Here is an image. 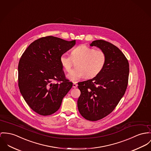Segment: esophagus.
Returning a JSON list of instances; mask_svg holds the SVG:
<instances>
[{"label": "esophagus", "instance_id": "obj_1", "mask_svg": "<svg viewBox=\"0 0 151 151\" xmlns=\"http://www.w3.org/2000/svg\"><path fill=\"white\" fill-rule=\"evenodd\" d=\"M72 87H73V88H76V87H78V85H77L75 83H73Z\"/></svg>", "mask_w": 151, "mask_h": 151}]
</instances>
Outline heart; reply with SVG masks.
Listing matches in <instances>:
<instances>
[{
	"instance_id": "b5f03b06",
	"label": "heart",
	"mask_w": 151,
	"mask_h": 151,
	"mask_svg": "<svg viewBox=\"0 0 151 151\" xmlns=\"http://www.w3.org/2000/svg\"><path fill=\"white\" fill-rule=\"evenodd\" d=\"M77 60L76 68L70 70L67 75L70 81L74 82L85 76L91 79L98 76L104 69L107 56L102 50L81 45L73 49L70 55L64 53L60 58L61 66L68 72L73 64V61Z\"/></svg>"
}]
</instances>
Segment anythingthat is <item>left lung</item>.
Segmentation results:
<instances>
[{
  "instance_id": "8db88e82",
  "label": "left lung",
  "mask_w": 151,
  "mask_h": 151,
  "mask_svg": "<svg viewBox=\"0 0 151 151\" xmlns=\"http://www.w3.org/2000/svg\"><path fill=\"white\" fill-rule=\"evenodd\" d=\"M90 46L104 50L107 61L98 76L78 83L81 93L78 107L81 116L96 121L110 114L124 95L128 86L129 65L121 50L110 42L96 40Z\"/></svg>"
}]
</instances>
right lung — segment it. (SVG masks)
Returning a JSON list of instances; mask_svg holds the SVG:
<instances>
[{
	"instance_id": "right-lung-1",
	"label": "right lung",
	"mask_w": 151,
	"mask_h": 151,
	"mask_svg": "<svg viewBox=\"0 0 151 151\" xmlns=\"http://www.w3.org/2000/svg\"><path fill=\"white\" fill-rule=\"evenodd\" d=\"M75 44L76 40L47 36L33 42L23 52L18 64V86L27 104L37 114L56 112L72 88L60 58Z\"/></svg>"
}]
</instances>
